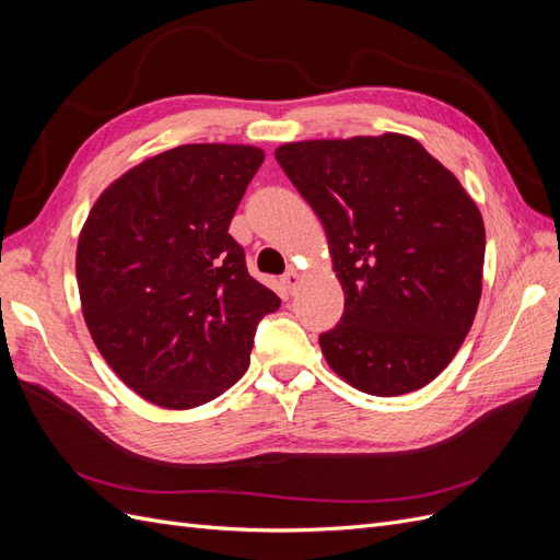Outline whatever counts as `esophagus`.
<instances>
[{"label": "esophagus", "instance_id": "1", "mask_svg": "<svg viewBox=\"0 0 560 560\" xmlns=\"http://www.w3.org/2000/svg\"><path fill=\"white\" fill-rule=\"evenodd\" d=\"M299 280H301V273H299V270L296 268H290V270H287V273L280 278V282H282V287H284V290L287 292H294L296 290V284H299Z\"/></svg>", "mask_w": 560, "mask_h": 560}]
</instances>
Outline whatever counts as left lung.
Returning <instances> with one entry per match:
<instances>
[{
	"label": "left lung",
	"instance_id": "8db88e82",
	"mask_svg": "<svg viewBox=\"0 0 560 560\" xmlns=\"http://www.w3.org/2000/svg\"><path fill=\"white\" fill-rule=\"evenodd\" d=\"M276 159L327 233L343 317L319 336L352 387L397 397L460 350L481 299L486 229L457 177L409 135L303 140Z\"/></svg>",
	"mask_w": 560,
	"mask_h": 560
}]
</instances>
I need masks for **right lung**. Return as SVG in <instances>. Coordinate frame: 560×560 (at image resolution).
I'll list each match as a JSON object with an SVG mask.
<instances>
[{
    "mask_svg": "<svg viewBox=\"0 0 560 560\" xmlns=\"http://www.w3.org/2000/svg\"><path fill=\"white\" fill-rule=\"evenodd\" d=\"M264 151L182 144L100 194L79 233L81 311L105 362L142 399L196 409L238 383L280 299L229 235Z\"/></svg>",
    "mask_w": 560,
    "mask_h": 560,
    "instance_id": "add662e5",
    "label": "right lung"
}]
</instances>
